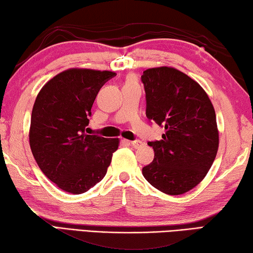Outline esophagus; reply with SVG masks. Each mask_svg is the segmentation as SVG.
Listing matches in <instances>:
<instances>
[{"label": "esophagus", "instance_id": "34e87169", "mask_svg": "<svg viewBox=\"0 0 253 253\" xmlns=\"http://www.w3.org/2000/svg\"><path fill=\"white\" fill-rule=\"evenodd\" d=\"M129 145H131L133 148H140L143 145V142L140 141V140H134V141H129Z\"/></svg>", "mask_w": 253, "mask_h": 253}]
</instances>
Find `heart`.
<instances>
[{
    "label": "heart",
    "instance_id": "heart-1",
    "mask_svg": "<svg viewBox=\"0 0 253 253\" xmlns=\"http://www.w3.org/2000/svg\"><path fill=\"white\" fill-rule=\"evenodd\" d=\"M129 83H132V81H129Z\"/></svg>",
    "mask_w": 253,
    "mask_h": 253
}]
</instances>
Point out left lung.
Returning a JSON list of instances; mask_svg holds the SVG:
<instances>
[{
	"label": "left lung",
	"instance_id": "8db88e82",
	"mask_svg": "<svg viewBox=\"0 0 253 253\" xmlns=\"http://www.w3.org/2000/svg\"><path fill=\"white\" fill-rule=\"evenodd\" d=\"M146 115L164 126L162 140L151 141L155 157L142 175L159 191L178 196L207 175L219 145L216 113L203 87L170 67L143 71Z\"/></svg>",
	"mask_w": 253,
	"mask_h": 253
}]
</instances>
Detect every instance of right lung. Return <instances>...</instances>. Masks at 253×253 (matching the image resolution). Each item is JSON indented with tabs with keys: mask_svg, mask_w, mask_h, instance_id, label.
<instances>
[{
	"mask_svg": "<svg viewBox=\"0 0 253 253\" xmlns=\"http://www.w3.org/2000/svg\"><path fill=\"white\" fill-rule=\"evenodd\" d=\"M113 71L69 69L44 84L35 100L30 149L46 177L61 190L80 194L106 175L119 138L87 134L99 89Z\"/></svg>",
	"mask_w": 253,
	"mask_h": 253,
	"instance_id": "add662e5",
	"label": "right lung"
}]
</instances>
